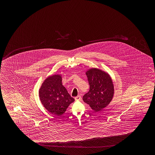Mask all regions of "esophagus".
Listing matches in <instances>:
<instances>
[{"instance_id": "obj_1", "label": "esophagus", "mask_w": 155, "mask_h": 155, "mask_svg": "<svg viewBox=\"0 0 155 155\" xmlns=\"http://www.w3.org/2000/svg\"><path fill=\"white\" fill-rule=\"evenodd\" d=\"M81 96H76L75 97V100L76 101H78V100H81Z\"/></svg>"}]
</instances>
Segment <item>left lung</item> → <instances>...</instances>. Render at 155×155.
Wrapping results in <instances>:
<instances>
[{"label":"left lung","instance_id":"left-lung-1","mask_svg":"<svg viewBox=\"0 0 155 155\" xmlns=\"http://www.w3.org/2000/svg\"><path fill=\"white\" fill-rule=\"evenodd\" d=\"M90 90L82 100L95 111L104 109L112 100L114 89L112 80L107 74L93 68L86 73Z\"/></svg>","mask_w":155,"mask_h":155}]
</instances>
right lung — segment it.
Masks as SVG:
<instances>
[{
	"instance_id": "1",
	"label": "right lung",
	"mask_w": 155,
	"mask_h": 155,
	"mask_svg": "<svg viewBox=\"0 0 155 155\" xmlns=\"http://www.w3.org/2000/svg\"><path fill=\"white\" fill-rule=\"evenodd\" d=\"M61 81L60 75L49 76L43 82L39 90L40 99L44 107L58 116L63 115L70 104L75 101Z\"/></svg>"
}]
</instances>
